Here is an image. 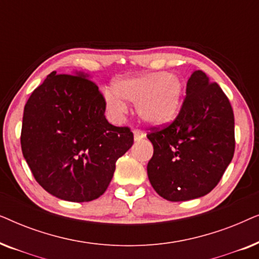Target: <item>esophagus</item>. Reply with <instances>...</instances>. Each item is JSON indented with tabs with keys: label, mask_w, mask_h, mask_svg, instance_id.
Segmentation results:
<instances>
[{
	"label": "esophagus",
	"mask_w": 259,
	"mask_h": 259,
	"mask_svg": "<svg viewBox=\"0 0 259 259\" xmlns=\"http://www.w3.org/2000/svg\"><path fill=\"white\" fill-rule=\"evenodd\" d=\"M133 134H134V140H141L143 138H145L144 132H143V131H140V130H134Z\"/></svg>",
	"instance_id": "obj_1"
}]
</instances>
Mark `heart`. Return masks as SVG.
Segmentation results:
<instances>
[{"label":"heart","mask_w":259,"mask_h":259,"mask_svg":"<svg viewBox=\"0 0 259 259\" xmlns=\"http://www.w3.org/2000/svg\"><path fill=\"white\" fill-rule=\"evenodd\" d=\"M114 92L105 95L113 119L120 120L127 111L126 102L136 101L137 114L151 125H165L178 114L183 95V82L175 74L151 73L126 77L114 83Z\"/></svg>","instance_id":"b5f03b06"}]
</instances>
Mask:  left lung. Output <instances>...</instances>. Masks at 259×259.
Returning a JSON list of instances; mask_svg holds the SVG:
<instances>
[{
  "mask_svg": "<svg viewBox=\"0 0 259 259\" xmlns=\"http://www.w3.org/2000/svg\"><path fill=\"white\" fill-rule=\"evenodd\" d=\"M151 185L169 201L203 197L217 186L235 153V116L228 97L196 70L176 119L151 127Z\"/></svg>",
  "mask_w": 259,
  "mask_h": 259,
  "instance_id": "left-lung-1",
  "label": "left lung"
}]
</instances>
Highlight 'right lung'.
<instances>
[{
	"label": "right lung",
	"mask_w": 259,
	"mask_h": 259,
	"mask_svg": "<svg viewBox=\"0 0 259 259\" xmlns=\"http://www.w3.org/2000/svg\"><path fill=\"white\" fill-rule=\"evenodd\" d=\"M106 100L83 74L52 72L24 106L21 148L34 178L60 199L104 194L115 162L133 145L130 127L111 125Z\"/></svg>",
	"instance_id": "obj_1"
}]
</instances>
